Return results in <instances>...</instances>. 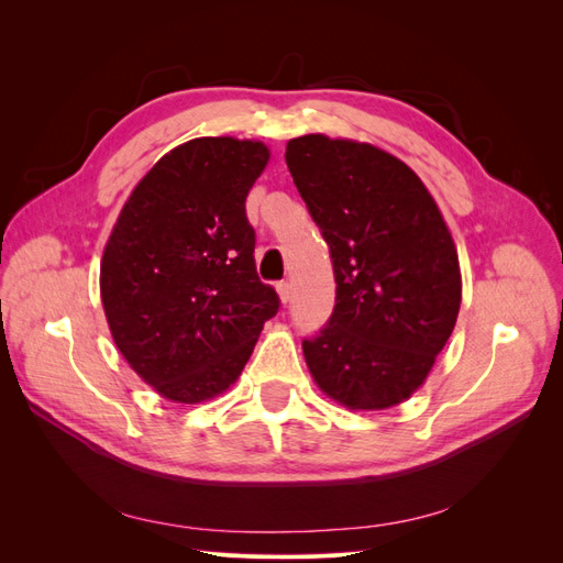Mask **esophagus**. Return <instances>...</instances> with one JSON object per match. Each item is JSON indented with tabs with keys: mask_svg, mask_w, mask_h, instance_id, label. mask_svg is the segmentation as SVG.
Segmentation results:
<instances>
[{
	"mask_svg": "<svg viewBox=\"0 0 563 563\" xmlns=\"http://www.w3.org/2000/svg\"><path fill=\"white\" fill-rule=\"evenodd\" d=\"M277 296H279V300L286 305L288 300H291V284L288 282H279L277 284Z\"/></svg>",
	"mask_w": 563,
	"mask_h": 563,
	"instance_id": "34e87169",
	"label": "esophagus"
}]
</instances>
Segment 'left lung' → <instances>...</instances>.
I'll return each mask as SVG.
<instances>
[{"instance_id": "8db88e82", "label": "left lung", "mask_w": 563, "mask_h": 563, "mask_svg": "<svg viewBox=\"0 0 563 563\" xmlns=\"http://www.w3.org/2000/svg\"><path fill=\"white\" fill-rule=\"evenodd\" d=\"M286 166L331 249L335 308L302 340L310 376L350 411H383L428 380L463 300L457 251L411 166L350 139L308 133Z\"/></svg>"}]
</instances>
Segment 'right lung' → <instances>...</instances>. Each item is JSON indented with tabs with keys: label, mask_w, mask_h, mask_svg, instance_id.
I'll use <instances>...</instances> for the list:
<instances>
[{
	"label": "right lung",
	"mask_w": 563,
	"mask_h": 563,
	"mask_svg": "<svg viewBox=\"0 0 563 563\" xmlns=\"http://www.w3.org/2000/svg\"><path fill=\"white\" fill-rule=\"evenodd\" d=\"M267 162L261 141H187L133 187L108 236L100 300L112 340L168 401L223 395L279 310L255 272L244 209Z\"/></svg>",
	"instance_id": "add662e5"
}]
</instances>
